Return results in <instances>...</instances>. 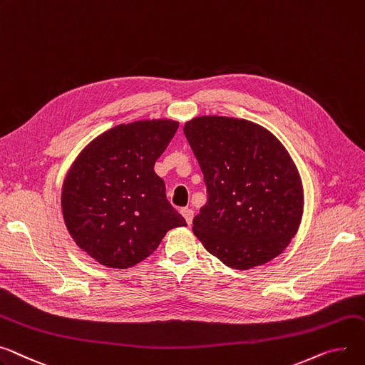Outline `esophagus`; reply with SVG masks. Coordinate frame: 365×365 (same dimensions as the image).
<instances>
[{
	"instance_id": "1",
	"label": "esophagus",
	"mask_w": 365,
	"mask_h": 365,
	"mask_svg": "<svg viewBox=\"0 0 365 365\" xmlns=\"http://www.w3.org/2000/svg\"><path fill=\"white\" fill-rule=\"evenodd\" d=\"M182 214L186 218V223L190 225L192 223V218H193V210L192 208H182Z\"/></svg>"
}]
</instances>
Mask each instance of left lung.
I'll return each mask as SVG.
<instances>
[{
  "mask_svg": "<svg viewBox=\"0 0 365 365\" xmlns=\"http://www.w3.org/2000/svg\"><path fill=\"white\" fill-rule=\"evenodd\" d=\"M207 186L193 233L236 270L273 259L299 227L304 195L282 143L244 118L204 115L183 128Z\"/></svg>",
  "mask_w": 365,
  "mask_h": 365,
  "instance_id": "obj_1",
  "label": "left lung"
}]
</instances>
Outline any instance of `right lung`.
Listing matches in <instances>:
<instances>
[{"label":"right lung","instance_id":"right-lung-1","mask_svg":"<svg viewBox=\"0 0 365 365\" xmlns=\"http://www.w3.org/2000/svg\"><path fill=\"white\" fill-rule=\"evenodd\" d=\"M179 128L173 120L115 126L81 153L61 192L63 217L79 248L103 265L128 269L186 226L165 197L154 164Z\"/></svg>","mask_w":365,"mask_h":365}]
</instances>
